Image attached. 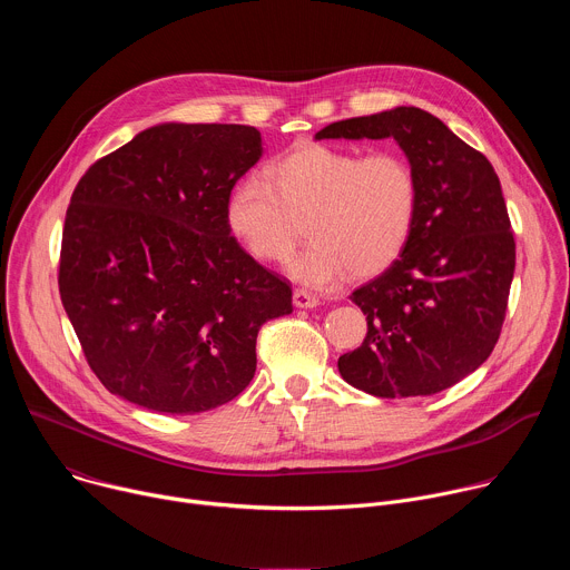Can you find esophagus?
<instances>
[{"label": "esophagus", "instance_id": "1", "mask_svg": "<svg viewBox=\"0 0 570 570\" xmlns=\"http://www.w3.org/2000/svg\"><path fill=\"white\" fill-rule=\"evenodd\" d=\"M293 304H295L297 308H313V306L320 304V299H317L313 293L304 291V288H295V291H293Z\"/></svg>", "mask_w": 570, "mask_h": 570}]
</instances>
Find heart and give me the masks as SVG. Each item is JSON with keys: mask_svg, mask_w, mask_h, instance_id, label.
<instances>
[{"mask_svg": "<svg viewBox=\"0 0 570 570\" xmlns=\"http://www.w3.org/2000/svg\"><path fill=\"white\" fill-rule=\"evenodd\" d=\"M420 209L411 161L394 150L361 155L327 144H299L240 180L227 196L225 223L253 259L284 262L306 218L308 246L288 275L334 286L350 273L367 279L387 271L409 246Z\"/></svg>", "mask_w": 570, "mask_h": 570, "instance_id": "b5f03b06", "label": "heart"}]
</instances>
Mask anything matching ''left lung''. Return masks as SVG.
Wrapping results in <instances>:
<instances>
[{
    "label": "left lung",
    "instance_id": "obj_1",
    "mask_svg": "<svg viewBox=\"0 0 570 570\" xmlns=\"http://www.w3.org/2000/svg\"><path fill=\"white\" fill-rule=\"evenodd\" d=\"M385 137L415 169L420 209L401 257L352 293L367 315V336L338 358V372L374 396H426L490 358L505 320L517 246L490 159L431 112L399 106L315 132V139Z\"/></svg>",
    "mask_w": 570,
    "mask_h": 570
}]
</instances>
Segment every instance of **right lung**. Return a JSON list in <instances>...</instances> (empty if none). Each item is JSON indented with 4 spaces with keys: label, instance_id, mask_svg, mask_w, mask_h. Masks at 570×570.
I'll return each mask as SVG.
<instances>
[{
    "label": "right lung",
    "instance_id": "right-lung-1",
    "mask_svg": "<svg viewBox=\"0 0 570 570\" xmlns=\"http://www.w3.org/2000/svg\"><path fill=\"white\" fill-rule=\"evenodd\" d=\"M264 153L238 124H157L78 180L62 229L60 299L99 381L153 413L232 401L257 370L262 324L293 313L225 203Z\"/></svg>",
    "mask_w": 570,
    "mask_h": 570
}]
</instances>
